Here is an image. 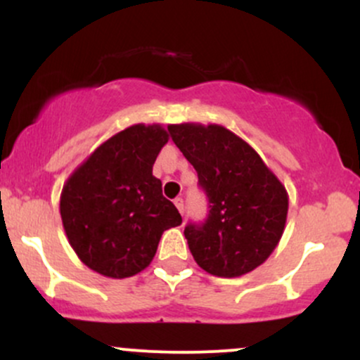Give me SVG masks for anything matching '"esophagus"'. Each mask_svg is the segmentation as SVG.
I'll list each match as a JSON object with an SVG mask.
<instances>
[{"label":"esophagus","instance_id":"obj_1","mask_svg":"<svg viewBox=\"0 0 360 360\" xmlns=\"http://www.w3.org/2000/svg\"><path fill=\"white\" fill-rule=\"evenodd\" d=\"M174 205H176V208L179 210V213L184 214V201H183V198H176Z\"/></svg>","mask_w":360,"mask_h":360}]
</instances>
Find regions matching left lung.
I'll return each mask as SVG.
<instances>
[{
    "instance_id": "left-lung-1",
    "label": "left lung",
    "mask_w": 360,
    "mask_h": 360,
    "mask_svg": "<svg viewBox=\"0 0 360 360\" xmlns=\"http://www.w3.org/2000/svg\"><path fill=\"white\" fill-rule=\"evenodd\" d=\"M167 130L208 196L205 223L184 229L196 264L218 278L254 271L283 237L286 188L257 152L225 127L179 123Z\"/></svg>"
}]
</instances>
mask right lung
<instances>
[{
	"instance_id": "1",
	"label": "right lung",
	"mask_w": 360,
	"mask_h": 360,
	"mask_svg": "<svg viewBox=\"0 0 360 360\" xmlns=\"http://www.w3.org/2000/svg\"><path fill=\"white\" fill-rule=\"evenodd\" d=\"M167 130L137 123L103 142L65 181L60 218L82 264L106 278L139 274L166 230L183 223L152 176Z\"/></svg>"
}]
</instances>
